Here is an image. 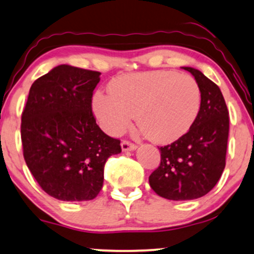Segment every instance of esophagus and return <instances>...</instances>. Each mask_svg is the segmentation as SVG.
<instances>
[{"instance_id":"esophagus-1","label":"esophagus","mask_w":254,"mask_h":254,"mask_svg":"<svg viewBox=\"0 0 254 254\" xmlns=\"http://www.w3.org/2000/svg\"><path fill=\"white\" fill-rule=\"evenodd\" d=\"M121 146L123 151H133V150H136V147H137L133 143L129 142V140H123V142L121 143Z\"/></svg>"}]
</instances>
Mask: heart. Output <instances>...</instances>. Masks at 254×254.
<instances>
[{"instance_id": "heart-1", "label": "heart", "mask_w": 254, "mask_h": 254, "mask_svg": "<svg viewBox=\"0 0 254 254\" xmlns=\"http://www.w3.org/2000/svg\"><path fill=\"white\" fill-rule=\"evenodd\" d=\"M110 95L98 91L92 109L102 129L121 134L136 112L137 123L151 140L166 144L188 132L200 109V89L193 77L175 71L127 73L112 79Z\"/></svg>"}]
</instances>
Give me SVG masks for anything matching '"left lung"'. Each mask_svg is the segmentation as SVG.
Wrapping results in <instances>:
<instances>
[{
    "instance_id": "obj_1",
    "label": "left lung",
    "mask_w": 254,
    "mask_h": 254,
    "mask_svg": "<svg viewBox=\"0 0 254 254\" xmlns=\"http://www.w3.org/2000/svg\"><path fill=\"white\" fill-rule=\"evenodd\" d=\"M200 89L198 116L190 130L162 146L160 164L150 175L151 189L170 200H191L208 193L225 169L229 111L219 86L197 69L184 66Z\"/></svg>"
}]
</instances>
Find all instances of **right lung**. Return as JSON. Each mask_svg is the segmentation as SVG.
<instances>
[{
	"label": "right lung",
	"mask_w": 254,
	"mask_h": 254,
	"mask_svg": "<svg viewBox=\"0 0 254 254\" xmlns=\"http://www.w3.org/2000/svg\"><path fill=\"white\" fill-rule=\"evenodd\" d=\"M101 72L56 66L31 85L22 112L21 139L28 169L42 190L64 201L91 200L121 140L99 129L92 94Z\"/></svg>",
	"instance_id": "right-lung-1"
}]
</instances>
